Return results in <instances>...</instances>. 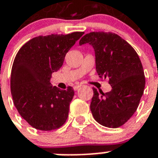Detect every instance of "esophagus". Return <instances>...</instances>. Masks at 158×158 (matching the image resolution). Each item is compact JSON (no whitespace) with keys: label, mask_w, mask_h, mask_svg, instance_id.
Listing matches in <instances>:
<instances>
[{"label":"esophagus","mask_w":158,"mask_h":158,"mask_svg":"<svg viewBox=\"0 0 158 158\" xmlns=\"http://www.w3.org/2000/svg\"><path fill=\"white\" fill-rule=\"evenodd\" d=\"M81 87H82L81 84H76V85L74 86V90L75 91L78 90V89H79V88H81Z\"/></svg>","instance_id":"1"}]
</instances>
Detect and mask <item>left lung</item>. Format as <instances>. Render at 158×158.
I'll return each instance as SVG.
<instances>
[{
	"label": "left lung",
	"instance_id": "obj_1",
	"mask_svg": "<svg viewBox=\"0 0 158 158\" xmlns=\"http://www.w3.org/2000/svg\"><path fill=\"white\" fill-rule=\"evenodd\" d=\"M93 47L96 69L101 79H109L112 89L106 93L93 89L90 105L92 116L101 125L117 128L136 111L145 87L141 61L134 48L117 34L90 32L79 44Z\"/></svg>",
	"mask_w": 158,
	"mask_h": 158
}]
</instances>
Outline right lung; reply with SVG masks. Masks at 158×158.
<instances>
[{
  "label": "right lung",
  "instance_id": "1",
  "mask_svg": "<svg viewBox=\"0 0 158 158\" xmlns=\"http://www.w3.org/2000/svg\"><path fill=\"white\" fill-rule=\"evenodd\" d=\"M84 34L35 37L24 44L13 63L10 89L15 107L32 127L57 129L66 123L75 92L52 87V74L61 67L66 52Z\"/></svg>",
  "mask_w": 158,
  "mask_h": 158
}]
</instances>
